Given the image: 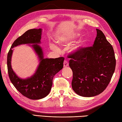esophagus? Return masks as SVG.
I'll return each mask as SVG.
<instances>
[{
	"label": "esophagus",
	"instance_id": "esophagus-1",
	"mask_svg": "<svg viewBox=\"0 0 122 122\" xmlns=\"http://www.w3.org/2000/svg\"><path fill=\"white\" fill-rule=\"evenodd\" d=\"M63 65H64V67L69 66V63H68V61H66V60H65L64 61Z\"/></svg>",
	"mask_w": 122,
	"mask_h": 122
}]
</instances>
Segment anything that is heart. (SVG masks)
Segmentation results:
<instances>
[{
    "instance_id": "1",
    "label": "heart",
    "mask_w": 122,
    "mask_h": 122,
    "mask_svg": "<svg viewBox=\"0 0 122 122\" xmlns=\"http://www.w3.org/2000/svg\"><path fill=\"white\" fill-rule=\"evenodd\" d=\"M81 35V34H76L74 36V37H79ZM57 43L60 44H65L67 42V38L65 35H61L59 36L57 41ZM89 42V38L88 37H85L82 39L81 40L78 42L77 44L75 45L70 49V51L73 53H79L82 51L84 49H85L88 46ZM50 48L52 50H56L57 48L56 46L53 44H50Z\"/></svg>"
}]
</instances>
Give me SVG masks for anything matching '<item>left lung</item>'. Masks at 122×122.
<instances>
[{
  "mask_svg": "<svg viewBox=\"0 0 122 122\" xmlns=\"http://www.w3.org/2000/svg\"><path fill=\"white\" fill-rule=\"evenodd\" d=\"M93 46L70 55L69 66L73 72L72 87L78 95L93 97L101 94L110 82L116 66L112 45L101 30Z\"/></svg>",
  "mask_w": 122,
  "mask_h": 122,
  "instance_id": "8db88e82",
  "label": "left lung"
}]
</instances>
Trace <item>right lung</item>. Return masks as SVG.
I'll list each match as a JSON object with an SVG mask.
<instances>
[{
	"instance_id": "obj_1",
	"label": "right lung",
	"mask_w": 122,
	"mask_h": 122,
	"mask_svg": "<svg viewBox=\"0 0 122 122\" xmlns=\"http://www.w3.org/2000/svg\"><path fill=\"white\" fill-rule=\"evenodd\" d=\"M42 29H29L18 37L12 44L7 55V69L10 80L21 94L31 100H39L46 97L51 89L53 78L63 69L64 57L48 58L44 57L41 39ZM22 44L31 47L38 56L39 64L30 77L20 78L12 69L11 65L13 48Z\"/></svg>"
}]
</instances>
